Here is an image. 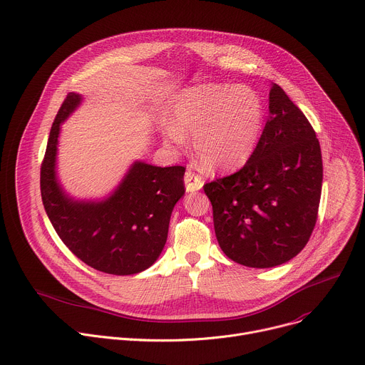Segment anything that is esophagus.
<instances>
[{"label":"esophagus","mask_w":365,"mask_h":365,"mask_svg":"<svg viewBox=\"0 0 365 365\" xmlns=\"http://www.w3.org/2000/svg\"><path fill=\"white\" fill-rule=\"evenodd\" d=\"M185 185H186L187 192H196L204 186V180L201 179V176H197L195 172L187 170L185 173Z\"/></svg>","instance_id":"34e87169"}]
</instances>
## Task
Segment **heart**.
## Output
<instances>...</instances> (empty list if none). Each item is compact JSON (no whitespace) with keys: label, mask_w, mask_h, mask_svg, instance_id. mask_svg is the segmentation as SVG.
<instances>
[{"label":"heart","mask_w":365,"mask_h":365,"mask_svg":"<svg viewBox=\"0 0 365 365\" xmlns=\"http://www.w3.org/2000/svg\"><path fill=\"white\" fill-rule=\"evenodd\" d=\"M170 118L163 128L165 144L180 148L185 135L193 134V150L201 163L225 172L242 168L253 155L264 125V105L250 87L200 84L173 97Z\"/></svg>","instance_id":"obj_1"}]
</instances>
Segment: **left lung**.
<instances>
[{
	"label": "left lung",
	"mask_w": 365,
	"mask_h": 365,
	"mask_svg": "<svg viewBox=\"0 0 365 365\" xmlns=\"http://www.w3.org/2000/svg\"><path fill=\"white\" fill-rule=\"evenodd\" d=\"M323 164L316 132L278 86L253 155L204 185L221 250L249 268H272L300 253L317 220Z\"/></svg>",
	"instance_id": "1"
}]
</instances>
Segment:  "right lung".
<instances>
[{
  "label": "right lung",
  "mask_w": 365,
  "mask_h": 365,
  "mask_svg": "<svg viewBox=\"0 0 365 365\" xmlns=\"http://www.w3.org/2000/svg\"><path fill=\"white\" fill-rule=\"evenodd\" d=\"M70 93L51 128L41 168L45 211L63 242L88 267L112 275H134L158 259L176 202L185 195V168H157L135 161L103 201H76L56 179L61 123L81 103Z\"/></svg>",
  "instance_id": "1"
}]
</instances>
